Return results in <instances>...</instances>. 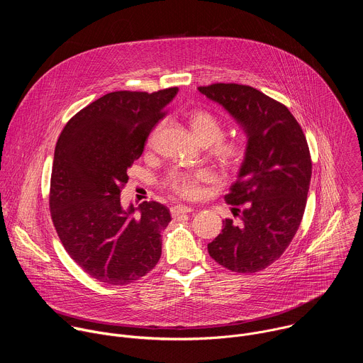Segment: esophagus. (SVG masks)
I'll return each mask as SVG.
<instances>
[{"label":"esophagus","instance_id":"1","mask_svg":"<svg viewBox=\"0 0 363 363\" xmlns=\"http://www.w3.org/2000/svg\"><path fill=\"white\" fill-rule=\"evenodd\" d=\"M194 210L191 208V206H186V205H174L172 208H171V214H172V217L174 218H178L179 216H182V214H188V213H192Z\"/></svg>","mask_w":363,"mask_h":363}]
</instances>
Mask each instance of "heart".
I'll return each mask as SVG.
<instances>
[{
    "instance_id": "1",
    "label": "heart",
    "mask_w": 363,
    "mask_h": 363,
    "mask_svg": "<svg viewBox=\"0 0 363 363\" xmlns=\"http://www.w3.org/2000/svg\"><path fill=\"white\" fill-rule=\"evenodd\" d=\"M194 136L205 145H214V155L227 167H240L248 157V143L245 140H221L225 132L224 123L210 111L195 109L188 116ZM206 171H177L167 177L165 186L182 198H194L199 191V182L206 181Z\"/></svg>"
}]
</instances>
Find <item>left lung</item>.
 <instances>
[{"label": "left lung", "instance_id": "8db88e82", "mask_svg": "<svg viewBox=\"0 0 363 363\" xmlns=\"http://www.w3.org/2000/svg\"><path fill=\"white\" fill-rule=\"evenodd\" d=\"M198 90L234 118L250 149L224 196L241 225L224 220L208 252L231 272H262L279 260L301 223L312 178L307 140L284 105L251 86L216 83Z\"/></svg>", "mask_w": 363, "mask_h": 363}]
</instances>
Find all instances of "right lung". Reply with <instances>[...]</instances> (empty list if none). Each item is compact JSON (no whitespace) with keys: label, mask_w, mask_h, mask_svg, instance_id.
Listing matches in <instances>:
<instances>
[{"label":"right lung","mask_w":363,"mask_h":363,"mask_svg":"<svg viewBox=\"0 0 363 363\" xmlns=\"http://www.w3.org/2000/svg\"><path fill=\"white\" fill-rule=\"evenodd\" d=\"M177 93L178 87L108 93L76 113L57 140L51 218L69 255L101 283L129 284L161 258L169 210L157 201L123 208L121 189Z\"/></svg>","instance_id":"add662e5"}]
</instances>
